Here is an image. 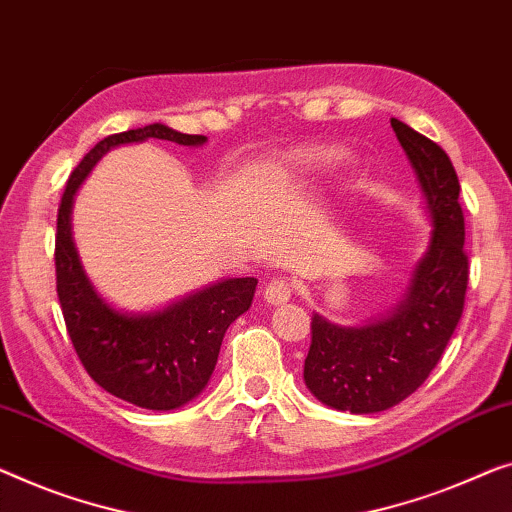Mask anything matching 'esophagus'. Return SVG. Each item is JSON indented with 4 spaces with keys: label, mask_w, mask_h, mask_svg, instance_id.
Masks as SVG:
<instances>
[{
    "label": "esophagus",
    "mask_w": 512,
    "mask_h": 512,
    "mask_svg": "<svg viewBox=\"0 0 512 512\" xmlns=\"http://www.w3.org/2000/svg\"><path fill=\"white\" fill-rule=\"evenodd\" d=\"M289 296H292V289H289L287 280L282 278H273L266 282L264 287V301L271 303V305H282L289 301Z\"/></svg>",
    "instance_id": "34e87169"
}]
</instances>
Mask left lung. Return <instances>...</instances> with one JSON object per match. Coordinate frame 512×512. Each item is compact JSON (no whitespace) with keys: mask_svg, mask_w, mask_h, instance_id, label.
<instances>
[{"mask_svg":"<svg viewBox=\"0 0 512 512\" xmlns=\"http://www.w3.org/2000/svg\"><path fill=\"white\" fill-rule=\"evenodd\" d=\"M421 183L432 232L425 255L395 308L361 326H340L315 312L303 379L326 407L377 414L409 398L430 377L464 310L469 259L451 158L437 142L391 119Z\"/></svg>","mask_w":512,"mask_h":512,"instance_id":"obj_1","label":"left lung"}]
</instances>
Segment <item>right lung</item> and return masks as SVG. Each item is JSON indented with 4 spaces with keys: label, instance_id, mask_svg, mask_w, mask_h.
I'll return each mask as SVG.
<instances>
[{
    "label": "right lung",
    "instance_id": "1",
    "mask_svg": "<svg viewBox=\"0 0 512 512\" xmlns=\"http://www.w3.org/2000/svg\"><path fill=\"white\" fill-rule=\"evenodd\" d=\"M202 147L204 135L165 124L105 137L68 177L57 213V296L66 331L89 377L114 398L142 409L170 411L197 398L216 368L225 331L250 308L257 278H225L160 310H117L91 285L71 232L73 197L110 149L149 140Z\"/></svg>",
    "mask_w": 512,
    "mask_h": 512
}]
</instances>
